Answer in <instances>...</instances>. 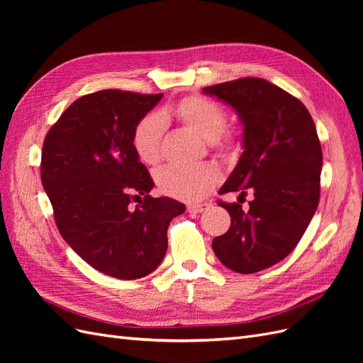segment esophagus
<instances>
[{
  "label": "esophagus",
  "mask_w": 363,
  "mask_h": 363,
  "mask_svg": "<svg viewBox=\"0 0 363 363\" xmlns=\"http://www.w3.org/2000/svg\"><path fill=\"white\" fill-rule=\"evenodd\" d=\"M212 206V203H191L189 206H188V208L191 212H195V213H201V212H204V211H207L208 207Z\"/></svg>",
  "instance_id": "obj_1"
}]
</instances>
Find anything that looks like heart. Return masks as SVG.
<instances>
[{
    "mask_svg": "<svg viewBox=\"0 0 363 363\" xmlns=\"http://www.w3.org/2000/svg\"><path fill=\"white\" fill-rule=\"evenodd\" d=\"M171 113L184 125L196 131L213 145L228 148L232 138L224 133L227 113L224 107L203 95L184 96L171 108ZM164 113H148L136 124L131 136V147L138 159L145 164L160 160V145L164 133ZM219 182V174L212 167H164L156 172L160 192L179 200H199L211 192Z\"/></svg>",
    "mask_w": 363,
    "mask_h": 363,
    "instance_id": "1",
    "label": "heart"
}]
</instances>
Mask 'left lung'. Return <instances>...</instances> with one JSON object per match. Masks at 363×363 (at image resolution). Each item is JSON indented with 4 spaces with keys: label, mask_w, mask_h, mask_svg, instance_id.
<instances>
[{
    "label": "left lung",
    "mask_w": 363,
    "mask_h": 363,
    "mask_svg": "<svg viewBox=\"0 0 363 363\" xmlns=\"http://www.w3.org/2000/svg\"><path fill=\"white\" fill-rule=\"evenodd\" d=\"M203 92L232 106L244 125V152L219 194L255 191L248 212L238 203H218L232 224L212 248L235 272L267 269L291 255L320 203L323 151L315 123L298 98L256 77Z\"/></svg>",
    "instance_id": "obj_1"
}]
</instances>
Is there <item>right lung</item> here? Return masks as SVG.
I'll use <instances>...</instances> for the list:
<instances>
[{
  "label": "right lung",
  "instance_id": "obj_1",
  "mask_svg": "<svg viewBox=\"0 0 363 363\" xmlns=\"http://www.w3.org/2000/svg\"><path fill=\"white\" fill-rule=\"evenodd\" d=\"M162 95H83L43 140L40 179L62 238L92 268L119 280L160 265L169 223L186 208L168 196L152 199L155 183L131 147L136 124Z\"/></svg>",
  "mask_w": 363,
  "mask_h": 363
}]
</instances>
